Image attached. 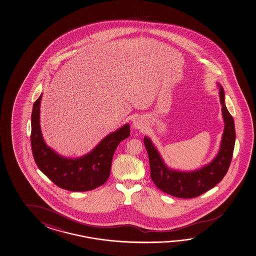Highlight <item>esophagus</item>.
I'll return each instance as SVG.
<instances>
[{
  "label": "esophagus",
  "instance_id": "1",
  "mask_svg": "<svg viewBox=\"0 0 256 256\" xmlns=\"http://www.w3.org/2000/svg\"><path fill=\"white\" fill-rule=\"evenodd\" d=\"M133 126L136 130H143L145 128L144 121L142 120L140 118H135V120L133 121Z\"/></svg>",
  "mask_w": 256,
  "mask_h": 256
}]
</instances>
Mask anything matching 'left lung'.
Returning a JSON list of instances; mask_svg holds the SVG:
<instances>
[{
  "instance_id": "obj_1",
  "label": "left lung",
  "mask_w": 256,
  "mask_h": 256,
  "mask_svg": "<svg viewBox=\"0 0 256 256\" xmlns=\"http://www.w3.org/2000/svg\"><path fill=\"white\" fill-rule=\"evenodd\" d=\"M219 88L224 130L219 152L211 163L190 172L170 169L164 164L151 140L148 136L144 138L150 158V176L158 188L164 193L179 198H196L216 186L226 174L234 148L236 128L234 118L224 104V88L221 85Z\"/></svg>"
}]
</instances>
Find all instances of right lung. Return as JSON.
Segmentation results:
<instances>
[{
  "label": "right lung",
  "mask_w": 256,
  "mask_h": 256,
  "mask_svg": "<svg viewBox=\"0 0 256 256\" xmlns=\"http://www.w3.org/2000/svg\"><path fill=\"white\" fill-rule=\"evenodd\" d=\"M42 94L34 102L32 113L30 143L35 163L40 170L60 188L84 192L96 188L110 174L111 162L116 146L130 135V124L121 126L100 141L88 154L66 158L45 144L40 126V105Z\"/></svg>",
  "instance_id": "add662e5"
}]
</instances>
